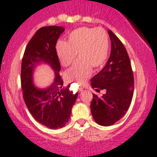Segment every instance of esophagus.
Wrapping results in <instances>:
<instances>
[{"label": "esophagus", "instance_id": "esophagus-1", "mask_svg": "<svg viewBox=\"0 0 157 157\" xmlns=\"http://www.w3.org/2000/svg\"><path fill=\"white\" fill-rule=\"evenodd\" d=\"M84 90V87H82V86H81V87H79V91H80V92H82V91Z\"/></svg>", "mask_w": 157, "mask_h": 157}]
</instances>
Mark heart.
Here are the masks:
<instances>
[{"label": "heart", "instance_id": "b5f03b06", "mask_svg": "<svg viewBox=\"0 0 157 157\" xmlns=\"http://www.w3.org/2000/svg\"><path fill=\"white\" fill-rule=\"evenodd\" d=\"M109 37L104 29L82 27L68 35L67 41L59 40L55 46L56 53L63 66L74 61L78 53L79 59L65 72L68 81L81 84L90 78L92 67H101L107 59L109 51Z\"/></svg>", "mask_w": 157, "mask_h": 157}]
</instances>
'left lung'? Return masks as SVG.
<instances>
[{
	"label": "left lung",
	"instance_id": "8db88e82",
	"mask_svg": "<svg viewBox=\"0 0 157 157\" xmlns=\"http://www.w3.org/2000/svg\"><path fill=\"white\" fill-rule=\"evenodd\" d=\"M111 41V52L105 66L91 79L96 91L105 90L99 98L93 94L91 112L96 123L111 126L121 119L132 102L134 90V75L127 50L122 42L108 30Z\"/></svg>",
	"mask_w": 157,
	"mask_h": 157
}]
</instances>
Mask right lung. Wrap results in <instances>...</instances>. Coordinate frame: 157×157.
I'll return each mask as SVG.
<instances>
[{
  "label": "right lung",
  "instance_id": "right-lung-1",
  "mask_svg": "<svg viewBox=\"0 0 157 157\" xmlns=\"http://www.w3.org/2000/svg\"><path fill=\"white\" fill-rule=\"evenodd\" d=\"M65 28L59 26L43 27L36 31L25 48L21 67V85L25 102L36 121L48 128H62L68 122L71 110L78 96L63 87L59 72L60 63L55 46ZM49 64L56 73L55 82L49 88L40 90L32 84V72L38 63Z\"/></svg>",
  "mask_w": 157,
  "mask_h": 157
}]
</instances>
